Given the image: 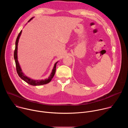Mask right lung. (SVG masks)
<instances>
[{
    "mask_svg": "<svg viewBox=\"0 0 128 128\" xmlns=\"http://www.w3.org/2000/svg\"><path fill=\"white\" fill-rule=\"evenodd\" d=\"M33 18L34 17H32V18H31V19L28 21V22H29L31 20H32L33 19ZM22 31L21 30L16 38V41L15 50L14 52V59L16 65V72L18 73V75H19V77L21 78L22 80H23L26 82L28 84L32 85V86H40V85H43V84H45L49 83L51 81L52 79L53 78L54 74H55L56 69V65L59 61L54 63L51 74L48 78H46L45 80H35L32 79V78L28 77L26 75H25V74L22 71V70L21 68V66L20 65V64H19V61H18V42H19V38H20V36H21V34H22Z\"/></svg>",
    "mask_w": 128,
    "mask_h": 128,
    "instance_id": "add662e5",
    "label": "right lung"
}]
</instances>
